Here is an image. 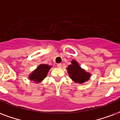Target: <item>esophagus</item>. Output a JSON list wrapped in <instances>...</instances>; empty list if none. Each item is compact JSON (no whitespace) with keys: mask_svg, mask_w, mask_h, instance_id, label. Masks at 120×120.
Instances as JSON below:
<instances>
[{"mask_svg":"<svg viewBox=\"0 0 120 120\" xmlns=\"http://www.w3.org/2000/svg\"><path fill=\"white\" fill-rule=\"evenodd\" d=\"M57 67H58V68H61V67H62V64H58Z\"/></svg>","mask_w":120,"mask_h":120,"instance_id":"obj_1","label":"esophagus"}]
</instances>
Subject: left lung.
I'll return each mask as SVG.
<instances>
[{
  "instance_id": "obj_1",
  "label": "left lung",
  "mask_w": 120,
  "mask_h": 120,
  "mask_svg": "<svg viewBox=\"0 0 120 120\" xmlns=\"http://www.w3.org/2000/svg\"><path fill=\"white\" fill-rule=\"evenodd\" d=\"M67 69L70 78L74 82L82 83L89 79L90 74L81 69L75 60L72 61V64L68 66Z\"/></svg>"
}]
</instances>
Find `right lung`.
I'll use <instances>...</instances> for the list:
<instances>
[{"label": "right lung", "instance_id": "add662e5", "mask_svg": "<svg viewBox=\"0 0 120 120\" xmlns=\"http://www.w3.org/2000/svg\"><path fill=\"white\" fill-rule=\"evenodd\" d=\"M51 67L48 65L42 64L35 69L29 76V79L35 82H39L43 80L47 76L49 70Z\"/></svg>", "mask_w": 120, "mask_h": 120}]
</instances>
